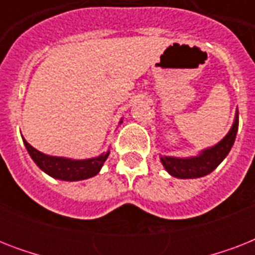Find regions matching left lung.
<instances>
[{
  "mask_svg": "<svg viewBox=\"0 0 255 255\" xmlns=\"http://www.w3.org/2000/svg\"><path fill=\"white\" fill-rule=\"evenodd\" d=\"M238 131V110L236 111L233 126L228 135L213 147L202 149L197 156L192 157H173V156H160L163 164L170 176L177 178H198L204 177L222 163L233 147L236 135Z\"/></svg>",
  "mask_w": 255,
  "mask_h": 255,
  "instance_id": "8db88e82",
  "label": "left lung"
}]
</instances>
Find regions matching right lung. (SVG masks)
<instances>
[{
	"mask_svg": "<svg viewBox=\"0 0 255 255\" xmlns=\"http://www.w3.org/2000/svg\"><path fill=\"white\" fill-rule=\"evenodd\" d=\"M123 123V120H120ZM26 149L29 152L30 157L33 161L41 168L45 173L58 180L63 181H79L86 178L94 177L99 173V170L103 167L104 161L110 155V149L103 152L102 155L91 157V159L75 160L69 157H59V156H49L42 153L34 147H31L25 139H23Z\"/></svg>",
	"mask_w": 255,
	"mask_h": 255,
	"instance_id": "right-lung-1",
	"label": "right lung"
}]
</instances>
